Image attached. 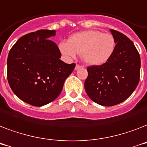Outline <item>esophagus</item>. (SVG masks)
Segmentation results:
<instances>
[{"label":"esophagus","instance_id":"esophagus-1","mask_svg":"<svg viewBox=\"0 0 147 147\" xmlns=\"http://www.w3.org/2000/svg\"><path fill=\"white\" fill-rule=\"evenodd\" d=\"M80 67H82V66H81V65H80V64H77V65H76V67H75V70H78V69H80Z\"/></svg>","mask_w":147,"mask_h":147}]
</instances>
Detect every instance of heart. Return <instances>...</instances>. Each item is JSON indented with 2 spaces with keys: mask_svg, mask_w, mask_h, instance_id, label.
<instances>
[{
  "mask_svg": "<svg viewBox=\"0 0 147 147\" xmlns=\"http://www.w3.org/2000/svg\"><path fill=\"white\" fill-rule=\"evenodd\" d=\"M60 52L66 58H74L77 54L86 64L102 65L109 61L116 48V42L111 33L87 30L75 33L67 42H61Z\"/></svg>",
  "mask_w": 147,
  "mask_h": 147,
  "instance_id": "1",
  "label": "heart"
}]
</instances>
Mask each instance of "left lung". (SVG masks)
<instances>
[{"label": "left lung", "mask_w": 147, "mask_h": 147, "mask_svg": "<svg viewBox=\"0 0 147 147\" xmlns=\"http://www.w3.org/2000/svg\"><path fill=\"white\" fill-rule=\"evenodd\" d=\"M116 48L109 61L87 67L84 87L93 102L112 106L124 102L140 81V57L133 42L121 32L110 29Z\"/></svg>", "instance_id": "8db88e82"}]
</instances>
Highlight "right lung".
I'll list each match as a JSON object with an SVG mask.
<instances>
[{"label": "right lung", "instance_id": "obj_1", "mask_svg": "<svg viewBox=\"0 0 147 147\" xmlns=\"http://www.w3.org/2000/svg\"><path fill=\"white\" fill-rule=\"evenodd\" d=\"M55 30L41 29L22 36L7 57V80L11 90L23 102L43 106L61 92L65 80L76 64L60 60L61 53L53 41Z\"/></svg>", "mask_w": 147, "mask_h": 147}]
</instances>
